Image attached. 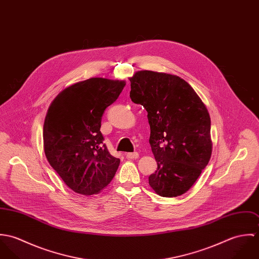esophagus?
<instances>
[{
    "mask_svg": "<svg viewBox=\"0 0 259 259\" xmlns=\"http://www.w3.org/2000/svg\"><path fill=\"white\" fill-rule=\"evenodd\" d=\"M126 157L131 159H136L139 157V152H127Z\"/></svg>",
    "mask_w": 259,
    "mask_h": 259,
    "instance_id": "1",
    "label": "esophagus"
}]
</instances>
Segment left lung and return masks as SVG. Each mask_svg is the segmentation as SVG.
I'll list each match as a JSON object with an SVG mask.
<instances>
[{"mask_svg": "<svg viewBox=\"0 0 259 259\" xmlns=\"http://www.w3.org/2000/svg\"><path fill=\"white\" fill-rule=\"evenodd\" d=\"M130 80L132 101L148 111L149 145L157 162L148 184L160 196H180L196 182L210 159L209 113L180 76L141 71Z\"/></svg>", "mask_w": 259, "mask_h": 259, "instance_id": "left-lung-1", "label": "left lung"}]
</instances>
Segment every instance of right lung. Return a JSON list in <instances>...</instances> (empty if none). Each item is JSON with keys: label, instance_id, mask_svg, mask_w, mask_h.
<instances>
[{"label": "right lung", "instance_id": "add662e5", "mask_svg": "<svg viewBox=\"0 0 259 259\" xmlns=\"http://www.w3.org/2000/svg\"><path fill=\"white\" fill-rule=\"evenodd\" d=\"M125 82L92 77L64 90L44 123V149L51 166L74 192L91 195L113 179L119 158L103 143L102 116Z\"/></svg>", "mask_w": 259, "mask_h": 259}]
</instances>
